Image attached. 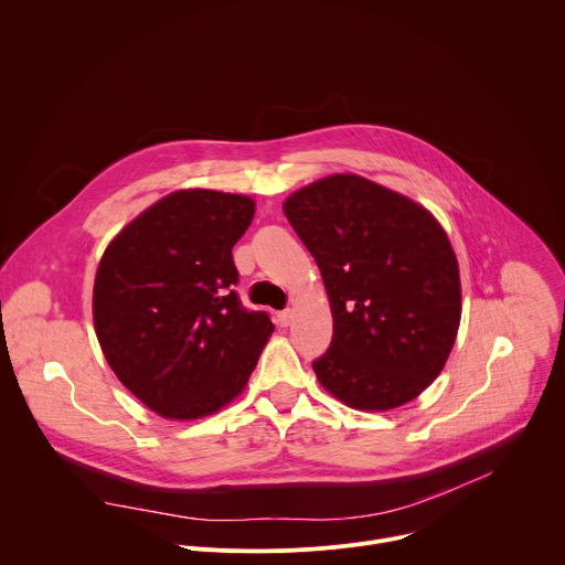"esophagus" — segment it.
<instances>
[{
    "label": "esophagus",
    "mask_w": 565,
    "mask_h": 565,
    "mask_svg": "<svg viewBox=\"0 0 565 565\" xmlns=\"http://www.w3.org/2000/svg\"><path fill=\"white\" fill-rule=\"evenodd\" d=\"M291 320H294V311H291V309H285V311L278 313V324H280V327H289Z\"/></svg>",
    "instance_id": "obj_1"
}]
</instances>
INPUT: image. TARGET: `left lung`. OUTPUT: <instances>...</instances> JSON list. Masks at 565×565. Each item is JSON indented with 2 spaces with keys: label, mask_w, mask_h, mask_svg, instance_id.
I'll list each match as a JSON object with an SVG mask.
<instances>
[{
  "label": "left lung",
  "mask_w": 565,
  "mask_h": 565,
  "mask_svg": "<svg viewBox=\"0 0 565 565\" xmlns=\"http://www.w3.org/2000/svg\"><path fill=\"white\" fill-rule=\"evenodd\" d=\"M311 252L333 316L311 366L355 411H391L441 373L461 320L452 245L419 203L358 174L313 181L282 203Z\"/></svg>",
  "instance_id": "1"
}]
</instances>
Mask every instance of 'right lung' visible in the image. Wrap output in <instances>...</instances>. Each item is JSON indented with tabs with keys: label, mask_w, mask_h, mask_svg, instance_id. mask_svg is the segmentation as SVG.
<instances>
[{
	"label": "right lung",
	"mask_w": 565,
	"mask_h": 565,
	"mask_svg": "<svg viewBox=\"0 0 565 565\" xmlns=\"http://www.w3.org/2000/svg\"><path fill=\"white\" fill-rule=\"evenodd\" d=\"M254 199L177 190L106 247L93 289L102 351L119 382L166 419H201L247 386L274 333L243 309L232 247L252 225Z\"/></svg>",
	"instance_id": "right-lung-1"
}]
</instances>
